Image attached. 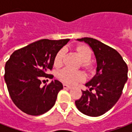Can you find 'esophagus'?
<instances>
[{
	"label": "esophagus",
	"instance_id": "obj_1",
	"mask_svg": "<svg viewBox=\"0 0 132 132\" xmlns=\"http://www.w3.org/2000/svg\"><path fill=\"white\" fill-rule=\"evenodd\" d=\"M63 87L64 89H71V86H70V85H68V84H63Z\"/></svg>",
	"mask_w": 132,
	"mask_h": 132
}]
</instances>
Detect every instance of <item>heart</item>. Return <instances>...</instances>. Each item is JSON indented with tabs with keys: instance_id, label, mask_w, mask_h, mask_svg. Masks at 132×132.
Listing matches in <instances>:
<instances>
[{
	"instance_id": "obj_1",
	"label": "heart",
	"mask_w": 132,
	"mask_h": 132,
	"mask_svg": "<svg viewBox=\"0 0 132 132\" xmlns=\"http://www.w3.org/2000/svg\"><path fill=\"white\" fill-rule=\"evenodd\" d=\"M76 51L81 59L82 66L89 70H93V64L92 62H90V59L93 56L92 50L88 46L79 45L76 48ZM64 53H65L64 49H61L56 54L53 61V64L55 67L59 68L62 65ZM58 77L62 82L68 84H75L77 82L82 81L85 79V76L82 72L74 71L69 68H64L59 73Z\"/></svg>"
}]
</instances>
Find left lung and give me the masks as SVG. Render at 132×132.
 <instances>
[{"instance_id": "1", "label": "left lung", "mask_w": 132, "mask_h": 132, "mask_svg": "<svg viewBox=\"0 0 132 132\" xmlns=\"http://www.w3.org/2000/svg\"><path fill=\"white\" fill-rule=\"evenodd\" d=\"M93 49L96 58V73L85 84L89 90L82 91L81 97L75 101L83 114L98 117L113 107L119 100L128 79V67L116 50L90 37L78 39ZM96 93L93 94L92 90Z\"/></svg>"}]
</instances>
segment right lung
I'll return each instance as SVG.
<instances>
[{
  "instance_id": "add662e5",
  "label": "right lung",
  "mask_w": 132,
  "mask_h": 132,
  "mask_svg": "<svg viewBox=\"0 0 132 132\" xmlns=\"http://www.w3.org/2000/svg\"><path fill=\"white\" fill-rule=\"evenodd\" d=\"M69 40L40 39L15 51L6 62L4 79L8 91L23 112L40 115L54 106L63 85L58 80L41 84L44 78L51 79L47 72L52 70L56 54Z\"/></svg>"
}]
</instances>
